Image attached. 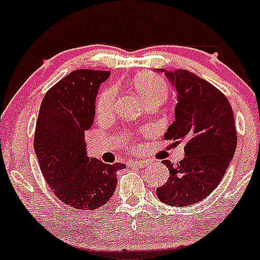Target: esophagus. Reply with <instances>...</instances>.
Here are the masks:
<instances>
[{
	"instance_id": "1",
	"label": "esophagus",
	"mask_w": 260,
	"mask_h": 260,
	"mask_svg": "<svg viewBox=\"0 0 260 260\" xmlns=\"http://www.w3.org/2000/svg\"><path fill=\"white\" fill-rule=\"evenodd\" d=\"M130 164L131 165H135V166L140 167V169H144V167H146L147 165H149V161H146V160H136V161H131Z\"/></svg>"
}]
</instances>
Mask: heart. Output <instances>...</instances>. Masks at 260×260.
Segmentation results:
<instances>
[{
	"label": "heart",
	"mask_w": 260,
	"mask_h": 260,
	"mask_svg": "<svg viewBox=\"0 0 260 260\" xmlns=\"http://www.w3.org/2000/svg\"><path fill=\"white\" fill-rule=\"evenodd\" d=\"M133 88L145 104L162 103L169 95V85L166 80L155 73H141L133 79ZM116 90L113 86L103 89L96 98L95 113L98 116H108L115 107ZM130 149H136V144L130 142Z\"/></svg>",
	"instance_id": "heart-1"
}]
</instances>
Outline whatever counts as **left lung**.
<instances>
[{"label":"left lung","mask_w":260,"mask_h":260,"mask_svg":"<svg viewBox=\"0 0 260 260\" xmlns=\"http://www.w3.org/2000/svg\"><path fill=\"white\" fill-rule=\"evenodd\" d=\"M165 74L178 94L165 139L183 142L185 158L176 166L162 161L170 177L156 194L172 207H187L212 193L224 176L237 146L234 115L224 94L207 80L185 69Z\"/></svg>","instance_id":"1"}]
</instances>
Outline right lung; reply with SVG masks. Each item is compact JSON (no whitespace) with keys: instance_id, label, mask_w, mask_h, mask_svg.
Here are the masks:
<instances>
[{"instance_id":"right-lung-1","label":"right lung","mask_w":260,"mask_h":260,"mask_svg":"<svg viewBox=\"0 0 260 260\" xmlns=\"http://www.w3.org/2000/svg\"><path fill=\"white\" fill-rule=\"evenodd\" d=\"M109 75L93 69L69 73L47 91L36 122L33 146L44 180L55 197L79 211L104 206L116 188V171L125 167L86 156L85 131L94 121L98 89Z\"/></svg>"}]
</instances>
